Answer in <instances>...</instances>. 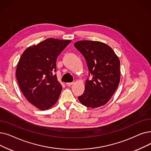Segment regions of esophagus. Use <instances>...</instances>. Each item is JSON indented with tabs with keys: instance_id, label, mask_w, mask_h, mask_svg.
<instances>
[{
	"instance_id": "1",
	"label": "esophagus",
	"mask_w": 151,
	"mask_h": 151,
	"mask_svg": "<svg viewBox=\"0 0 151 151\" xmlns=\"http://www.w3.org/2000/svg\"><path fill=\"white\" fill-rule=\"evenodd\" d=\"M73 84H74L73 83H66L67 86H71V85H73Z\"/></svg>"
}]
</instances>
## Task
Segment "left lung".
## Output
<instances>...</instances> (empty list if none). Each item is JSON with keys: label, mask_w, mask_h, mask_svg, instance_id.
Returning <instances> with one entry per match:
<instances>
[{"label": "left lung", "mask_w": 151, "mask_h": 151, "mask_svg": "<svg viewBox=\"0 0 151 151\" xmlns=\"http://www.w3.org/2000/svg\"><path fill=\"white\" fill-rule=\"evenodd\" d=\"M75 47L84 56L92 79L86 80L84 93L78 97L84 106L97 108L113 96L120 80V62L113 49L99 41H80Z\"/></svg>", "instance_id": "obj_1"}]
</instances>
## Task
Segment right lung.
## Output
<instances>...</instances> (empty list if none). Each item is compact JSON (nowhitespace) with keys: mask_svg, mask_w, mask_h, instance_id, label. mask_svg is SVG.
I'll use <instances>...</instances> for the list:
<instances>
[{"mask_svg":"<svg viewBox=\"0 0 151 151\" xmlns=\"http://www.w3.org/2000/svg\"><path fill=\"white\" fill-rule=\"evenodd\" d=\"M70 42L48 38L28 47L19 58L16 70L19 88L39 109H49L58 99L62 86L53 71H56L57 57Z\"/></svg>","mask_w":151,"mask_h":151,"instance_id":"right-lung-1","label":"right lung"}]
</instances>
